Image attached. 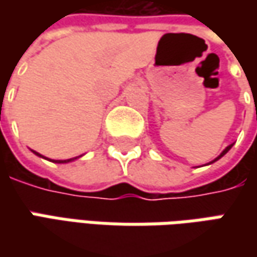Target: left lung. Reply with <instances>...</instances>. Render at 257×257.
I'll return each instance as SVG.
<instances>
[{"label":"left lung","mask_w":257,"mask_h":257,"mask_svg":"<svg viewBox=\"0 0 257 257\" xmlns=\"http://www.w3.org/2000/svg\"><path fill=\"white\" fill-rule=\"evenodd\" d=\"M232 146H233V144H230V146H227V147H226V149H224V150H223L222 153H220V156H217V157H216V159H214V160H213V162H210V163H214V162H217V160H219V159H220V157H223V156H224V154L227 153V152H229V150H230V149H232Z\"/></svg>","instance_id":"left-lung-1"}]
</instances>
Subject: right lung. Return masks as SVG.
Instances as JSON below:
<instances>
[{"label": "right lung", "instance_id": "right-lung-1", "mask_svg": "<svg viewBox=\"0 0 257 257\" xmlns=\"http://www.w3.org/2000/svg\"><path fill=\"white\" fill-rule=\"evenodd\" d=\"M33 153L37 154V156H40V157H44V156H41V154L37 153V152H34V150H33ZM75 159H77V157H74V159H68V160H51V162H54V163H68V162H73V160H75Z\"/></svg>", "mask_w": 257, "mask_h": 257}]
</instances>
